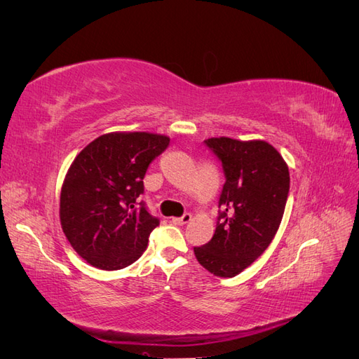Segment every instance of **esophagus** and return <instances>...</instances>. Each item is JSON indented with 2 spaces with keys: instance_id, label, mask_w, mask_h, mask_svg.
<instances>
[{
  "instance_id": "esophagus-1",
  "label": "esophagus",
  "mask_w": 359,
  "mask_h": 359,
  "mask_svg": "<svg viewBox=\"0 0 359 359\" xmlns=\"http://www.w3.org/2000/svg\"><path fill=\"white\" fill-rule=\"evenodd\" d=\"M191 222V214L186 212L182 217H172V223L173 224H187Z\"/></svg>"
}]
</instances>
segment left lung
Here are the masks:
<instances>
[{
  "mask_svg": "<svg viewBox=\"0 0 359 359\" xmlns=\"http://www.w3.org/2000/svg\"><path fill=\"white\" fill-rule=\"evenodd\" d=\"M226 182L214 236L194 247L198 262L217 277H235L262 255L278 231L289 194V168L265 140L210 137Z\"/></svg>",
  "mask_w": 359,
  "mask_h": 359,
  "instance_id": "1",
  "label": "left lung"
}]
</instances>
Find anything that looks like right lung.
I'll return each instance as SVG.
<instances>
[{
  "label": "right lung",
  "instance_id": "1",
  "mask_svg": "<svg viewBox=\"0 0 359 359\" xmlns=\"http://www.w3.org/2000/svg\"><path fill=\"white\" fill-rule=\"evenodd\" d=\"M169 140L148 132H112L73 160L61 187L60 220L74 252L90 265L121 269L145 252L158 220L137 198L149 163Z\"/></svg>",
  "mask_w": 359,
  "mask_h": 359
}]
</instances>
